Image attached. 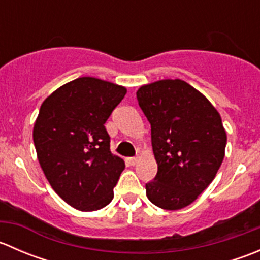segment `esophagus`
Here are the masks:
<instances>
[{"mask_svg": "<svg viewBox=\"0 0 260 260\" xmlns=\"http://www.w3.org/2000/svg\"><path fill=\"white\" fill-rule=\"evenodd\" d=\"M127 161H128V164L131 165V166H135V165L137 164V161H138V157H129V158H127Z\"/></svg>", "mask_w": 260, "mask_h": 260, "instance_id": "esophagus-1", "label": "esophagus"}]
</instances>
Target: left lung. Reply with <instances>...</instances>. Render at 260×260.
Instances as JSON below:
<instances>
[{"instance_id":"1","label":"left lung","mask_w":260,"mask_h":260,"mask_svg":"<svg viewBox=\"0 0 260 260\" xmlns=\"http://www.w3.org/2000/svg\"><path fill=\"white\" fill-rule=\"evenodd\" d=\"M137 101L151 124L157 175L148 200L165 210L190 205L214 180L224 159L226 132L214 106L181 79L142 85Z\"/></svg>"}]
</instances>
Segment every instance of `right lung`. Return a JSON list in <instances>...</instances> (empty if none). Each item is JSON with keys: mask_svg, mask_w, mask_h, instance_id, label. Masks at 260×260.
<instances>
[{"mask_svg": "<svg viewBox=\"0 0 260 260\" xmlns=\"http://www.w3.org/2000/svg\"><path fill=\"white\" fill-rule=\"evenodd\" d=\"M125 93L124 86L83 77L41 104L32 133L39 162L55 192L80 211L108 205L124 170L104 123Z\"/></svg>", "mask_w": 260, "mask_h": 260, "instance_id": "add662e5", "label": "right lung"}]
</instances>
